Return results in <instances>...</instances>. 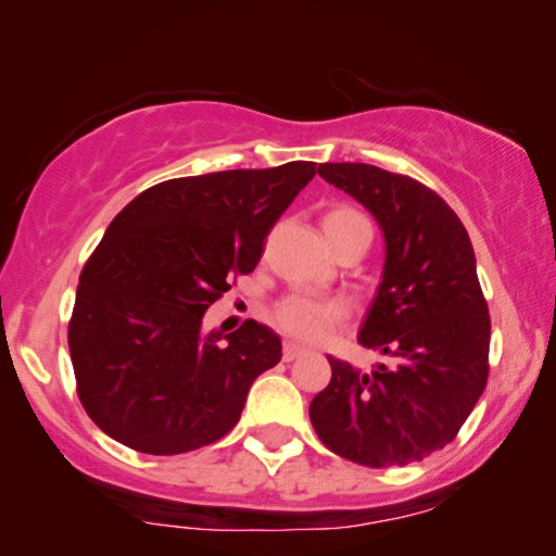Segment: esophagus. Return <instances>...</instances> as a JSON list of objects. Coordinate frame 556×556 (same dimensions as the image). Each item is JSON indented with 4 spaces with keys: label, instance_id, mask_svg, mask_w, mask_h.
Instances as JSON below:
<instances>
[{
    "label": "esophagus",
    "instance_id": "34e87169",
    "mask_svg": "<svg viewBox=\"0 0 556 556\" xmlns=\"http://www.w3.org/2000/svg\"><path fill=\"white\" fill-rule=\"evenodd\" d=\"M301 354H303V346L293 344V341H286V344H283V362H293L295 356H301Z\"/></svg>",
    "mask_w": 556,
    "mask_h": 556
}]
</instances>
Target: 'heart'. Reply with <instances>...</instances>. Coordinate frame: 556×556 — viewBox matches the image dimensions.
<instances>
[{
    "instance_id": "1",
    "label": "heart",
    "mask_w": 556,
    "mask_h": 556,
    "mask_svg": "<svg viewBox=\"0 0 556 556\" xmlns=\"http://www.w3.org/2000/svg\"><path fill=\"white\" fill-rule=\"evenodd\" d=\"M369 225V219L354 207H333L324 215V232L333 245L341 235L352 232L354 227ZM341 316V308L331 301H314L303 295H291L280 301L276 308V318L280 329L299 339H318L329 326Z\"/></svg>"
}]
</instances>
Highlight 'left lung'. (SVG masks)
<instances>
[{
  "label": "left lung",
  "mask_w": 556,
  "mask_h": 556,
  "mask_svg": "<svg viewBox=\"0 0 556 556\" xmlns=\"http://www.w3.org/2000/svg\"><path fill=\"white\" fill-rule=\"evenodd\" d=\"M318 177L382 227V280L356 339L392 364L362 371L329 356L331 382L311 400V425L341 458L407 466L451 443L485 390L491 318L473 245L417 179L354 162L318 164Z\"/></svg>",
  "instance_id": "left-lung-1"
}]
</instances>
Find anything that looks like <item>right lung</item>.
<instances>
[{"mask_svg":"<svg viewBox=\"0 0 556 556\" xmlns=\"http://www.w3.org/2000/svg\"><path fill=\"white\" fill-rule=\"evenodd\" d=\"M314 174V162H288L169 179L113 217L67 329L78 397L105 435L177 455L238 425L250 384L283 346L257 321L204 333V311L255 268L265 235Z\"/></svg>","mask_w":556,"mask_h":556,"instance_id":"right-lung-1","label":"right lung"}]
</instances>
